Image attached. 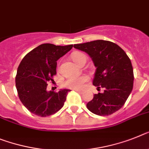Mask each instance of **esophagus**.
<instances>
[{
    "instance_id": "esophagus-1",
    "label": "esophagus",
    "mask_w": 149,
    "mask_h": 149,
    "mask_svg": "<svg viewBox=\"0 0 149 149\" xmlns=\"http://www.w3.org/2000/svg\"><path fill=\"white\" fill-rule=\"evenodd\" d=\"M75 91H76V92H79V94H82L83 93V92H82V91H81V90H78V89H74Z\"/></svg>"
}]
</instances>
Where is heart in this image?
Returning a JSON list of instances; mask_svg holds the SVG:
<instances>
[{
    "label": "heart",
    "instance_id": "b5f03b06",
    "mask_svg": "<svg viewBox=\"0 0 149 149\" xmlns=\"http://www.w3.org/2000/svg\"><path fill=\"white\" fill-rule=\"evenodd\" d=\"M72 58L78 64H80L83 61H86V55L80 52H76L72 54ZM88 81V77L87 76L69 77L66 80L63 81V86L68 88H72V89H81L84 87L85 83Z\"/></svg>",
    "mask_w": 149,
    "mask_h": 149
}]
</instances>
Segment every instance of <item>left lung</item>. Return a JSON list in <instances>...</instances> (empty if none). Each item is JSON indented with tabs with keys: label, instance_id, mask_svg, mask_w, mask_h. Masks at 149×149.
<instances>
[{
	"label": "left lung",
	"instance_id": "left-lung-1",
	"mask_svg": "<svg viewBox=\"0 0 149 149\" xmlns=\"http://www.w3.org/2000/svg\"><path fill=\"white\" fill-rule=\"evenodd\" d=\"M73 47L89 54L96 67L93 85L98 91L86 107L99 116H107L124 105L133 87V69L130 59L117 44L96 40Z\"/></svg>",
	"mask_w": 149,
	"mask_h": 149
}]
</instances>
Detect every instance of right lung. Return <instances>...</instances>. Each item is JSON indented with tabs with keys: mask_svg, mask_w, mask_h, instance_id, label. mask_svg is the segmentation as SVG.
I'll list each match as a JSON object with an SVG mask.
<instances>
[{
	"mask_svg": "<svg viewBox=\"0 0 149 149\" xmlns=\"http://www.w3.org/2000/svg\"><path fill=\"white\" fill-rule=\"evenodd\" d=\"M73 45L66 46L42 44L29 51L17 69L16 87L23 105L40 117L55 113L64 104L69 89L47 92V82L57 74V61L70 51Z\"/></svg>",
	"mask_w": 149,
	"mask_h": 149,
	"instance_id": "obj_1",
	"label": "right lung"
}]
</instances>
